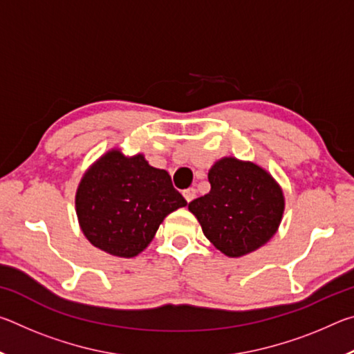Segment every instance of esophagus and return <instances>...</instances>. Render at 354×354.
Segmentation results:
<instances>
[{
  "mask_svg": "<svg viewBox=\"0 0 354 354\" xmlns=\"http://www.w3.org/2000/svg\"><path fill=\"white\" fill-rule=\"evenodd\" d=\"M183 196H184V198H185V201L190 203V201L194 200L195 196H196V190H195L194 187H189V189H185V190H183Z\"/></svg>",
  "mask_w": 354,
  "mask_h": 354,
  "instance_id": "esophagus-1",
  "label": "esophagus"
}]
</instances>
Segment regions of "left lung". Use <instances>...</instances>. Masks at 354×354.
Listing matches in <instances>:
<instances>
[{
    "mask_svg": "<svg viewBox=\"0 0 354 354\" xmlns=\"http://www.w3.org/2000/svg\"><path fill=\"white\" fill-rule=\"evenodd\" d=\"M211 192L189 203L205 236L221 253L239 257L277 232L284 211L278 184L261 167L225 158L207 173Z\"/></svg>",
    "mask_w": 354,
    "mask_h": 354,
    "instance_id": "obj_1",
    "label": "left lung"
}]
</instances>
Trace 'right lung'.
Returning <instances> with one entry per match:
<instances>
[{
  "instance_id": "obj_1",
  "label": "right lung",
  "mask_w": 354,
  "mask_h": 354,
  "mask_svg": "<svg viewBox=\"0 0 354 354\" xmlns=\"http://www.w3.org/2000/svg\"><path fill=\"white\" fill-rule=\"evenodd\" d=\"M187 205L165 170L142 154L103 156L77 187L76 214L95 247L118 257H134L148 247L170 212Z\"/></svg>"
}]
</instances>
